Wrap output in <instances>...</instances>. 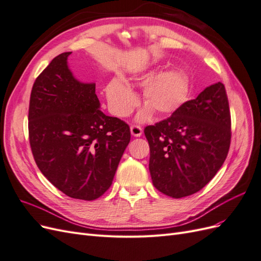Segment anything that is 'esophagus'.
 I'll use <instances>...</instances> for the list:
<instances>
[{
	"label": "esophagus",
	"instance_id": "34e87169",
	"mask_svg": "<svg viewBox=\"0 0 261 261\" xmlns=\"http://www.w3.org/2000/svg\"><path fill=\"white\" fill-rule=\"evenodd\" d=\"M130 133L134 137H140L141 135H143V128H141L140 126L133 125V126H130Z\"/></svg>",
	"mask_w": 261,
	"mask_h": 261
}]
</instances>
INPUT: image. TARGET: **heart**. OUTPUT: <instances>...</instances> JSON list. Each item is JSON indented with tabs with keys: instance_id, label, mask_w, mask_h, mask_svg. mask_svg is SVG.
I'll return each mask as SVG.
<instances>
[{
	"instance_id": "b5f03b06",
	"label": "heart",
	"mask_w": 261,
	"mask_h": 261,
	"mask_svg": "<svg viewBox=\"0 0 261 261\" xmlns=\"http://www.w3.org/2000/svg\"><path fill=\"white\" fill-rule=\"evenodd\" d=\"M143 102L146 105L136 116V121H149L155 111L161 116L175 113L188 97V82L177 69H167L152 76L151 70H138L132 77L114 78L106 87V97L110 110L117 117L128 116L138 105L133 86H143Z\"/></svg>"
}]
</instances>
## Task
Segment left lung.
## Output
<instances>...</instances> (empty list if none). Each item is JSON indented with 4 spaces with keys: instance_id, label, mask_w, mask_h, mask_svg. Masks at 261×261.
<instances>
[{
    "instance_id": "8db88e82",
    "label": "left lung",
    "mask_w": 261,
    "mask_h": 261,
    "mask_svg": "<svg viewBox=\"0 0 261 261\" xmlns=\"http://www.w3.org/2000/svg\"><path fill=\"white\" fill-rule=\"evenodd\" d=\"M153 186L172 198L199 192L222 167L231 143L224 85L216 83L154 126H147Z\"/></svg>"
}]
</instances>
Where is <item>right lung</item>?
I'll list each match as a JSON object with an SVG mask.
<instances>
[{
	"instance_id": "1",
	"label": "right lung",
	"mask_w": 261,
	"mask_h": 261,
	"mask_svg": "<svg viewBox=\"0 0 261 261\" xmlns=\"http://www.w3.org/2000/svg\"><path fill=\"white\" fill-rule=\"evenodd\" d=\"M70 53L54 58L34 84L30 147L39 170L62 193L94 200L111 186L130 132L120 118L101 111L96 84L74 76Z\"/></svg>"
}]
</instances>
